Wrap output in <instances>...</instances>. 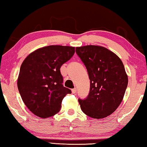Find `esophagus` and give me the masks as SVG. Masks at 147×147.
I'll return each mask as SVG.
<instances>
[{"mask_svg": "<svg viewBox=\"0 0 147 147\" xmlns=\"http://www.w3.org/2000/svg\"><path fill=\"white\" fill-rule=\"evenodd\" d=\"M71 91H72V93H74V94H75L77 92V89L76 88H74L71 89Z\"/></svg>", "mask_w": 147, "mask_h": 147, "instance_id": "34e87169", "label": "esophagus"}]
</instances>
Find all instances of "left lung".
Wrapping results in <instances>:
<instances>
[{"label":"left lung","mask_w":147,"mask_h":147,"mask_svg":"<svg viewBox=\"0 0 147 147\" xmlns=\"http://www.w3.org/2000/svg\"><path fill=\"white\" fill-rule=\"evenodd\" d=\"M90 80L86 99H79L82 111L94 119L110 115L122 101L128 84V77L121 59L108 49L98 46L76 48Z\"/></svg>","instance_id":"8db88e82"}]
</instances>
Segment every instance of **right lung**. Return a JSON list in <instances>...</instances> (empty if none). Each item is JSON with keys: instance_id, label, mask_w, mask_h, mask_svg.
Listing matches in <instances>:
<instances>
[{"instance_id": "add662e5", "label": "right lung", "mask_w": 147, "mask_h": 147, "mask_svg": "<svg viewBox=\"0 0 147 147\" xmlns=\"http://www.w3.org/2000/svg\"><path fill=\"white\" fill-rule=\"evenodd\" d=\"M74 53V47L49 46L31 53L22 62L18 89L23 102L36 116L54 115L60 110L63 97L71 93L63 86L60 67Z\"/></svg>"}]
</instances>
